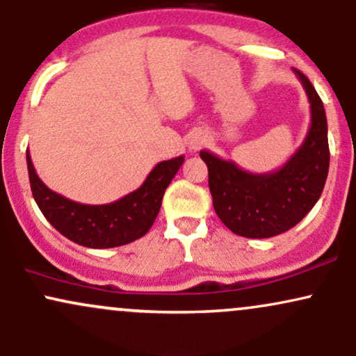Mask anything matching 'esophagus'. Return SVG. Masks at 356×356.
Returning <instances> with one entry per match:
<instances>
[{"mask_svg": "<svg viewBox=\"0 0 356 356\" xmlns=\"http://www.w3.org/2000/svg\"><path fill=\"white\" fill-rule=\"evenodd\" d=\"M206 144V136H204L202 132H192L189 138H187V147H189V150H199L201 147Z\"/></svg>", "mask_w": 356, "mask_h": 356, "instance_id": "esophagus-1", "label": "esophagus"}]
</instances>
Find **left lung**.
Masks as SVG:
<instances>
[{
	"instance_id": "8db88e82",
	"label": "left lung",
	"mask_w": 356,
	"mask_h": 356,
	"mask_svg": "<svg viewBox=\"0 0 356 356\" xmlns=\"http://www.w3.org/2000/svg\"><path fill=\"white\" fill-rule=\"evenodd\" d=\"M312 108L303 144L288 162L268 174H252L209 150L201 159L209 170L212 206L224 226L243 238H273L295 227L313 209L330 167L328 124L320 95L306 76L293 68Z\"/></svg>"
}]
</instances>
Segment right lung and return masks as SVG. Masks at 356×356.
Returning a JSON list of instances; mask_svg holds the SVG:
<instances>
[{
    "instance_id": "1",
    "label": "right lung",
    "mask_w": 356,
    "mask_h": 356,
    "mask_svg": "<svg viewBox=\"0 0 356 356\" xmlns=\"http://www.w3.org/2000/svg\"><path fill=\"white\" fill-rule=\"evenodd\" d=\"M184 155L159 162L137 191L110 204H80L56 194L36 174L26 150L30 186L40 211L60 234L85 248L107 249L132 243L152 227L170 181L181 169Z\"/></svg>"
}]
</instances>
